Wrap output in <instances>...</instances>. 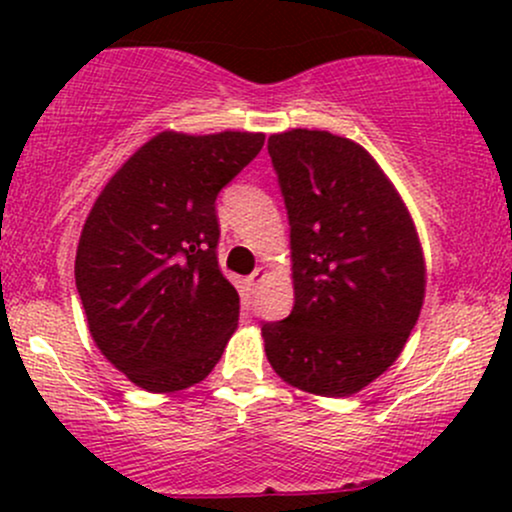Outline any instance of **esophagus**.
I'll return each mask as SVG.
<instances>
[{"label": "esophagus", "instance_id": "34e87169", "mask_svg": "<svg viewBox=\"0 0 512 512\" xmlns=\"http://www.w3.org/2000/svg\"><path fill=\"white\" fill-rule=\"evenodd\" d=\"M264 279H267V272H264L262 267H257L255 272H252V274L248 276V286H250L252 291H255V289H260V284H262Z\"/></svg>", "mask_w": 512, "mask_h": 512}]
</instances>
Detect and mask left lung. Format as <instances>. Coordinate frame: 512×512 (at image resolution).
Instances as JSON below:
<instances>
[{"label":"left lung","instance_id":"left-lung-1","mask_svg":"<svg viewBox=\"0 0 512 512\" xmlns=\"http://www.w3.org/2000/svg\"><path fill=\"white\" fill-rule=\"evenodd\" d=\"M291 226L293 310L264 322L279 378L349 397L383 375L419 320L426 267L409 209L363 146L320 129L267 142Z\"/></svg>","mask_w":512,"mask_h":512}]
</instances>
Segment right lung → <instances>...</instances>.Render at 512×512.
Instances as JSON below:
<instances>
[{"mask_svg":"<svg viewBox=\"0 0 512 512\" xmlns=\"http://www.w3.org/2000/svg\"><path fill=\"white\" fill-rule=\"evenodd\" d=\"M264 134L161 132L93 204L74 276L93 342L149 392L199 383L236 332L240 296L216 260V197Z\"/></svg>","mask_w":512,"mask_h":512,"instance_id":"right-lung-1","label":"right lung"}]
</instances>
